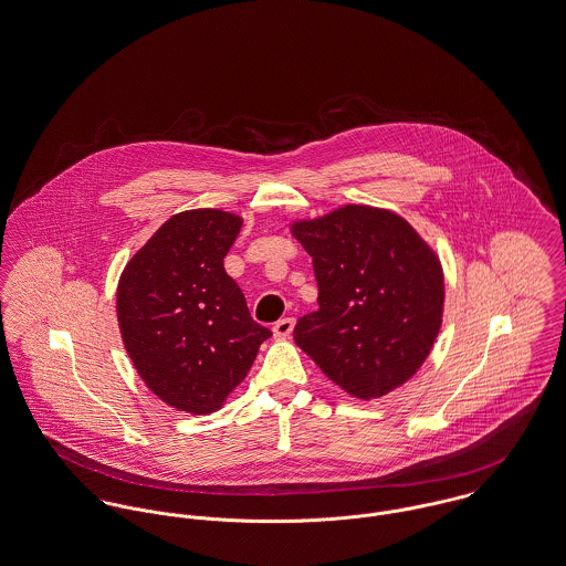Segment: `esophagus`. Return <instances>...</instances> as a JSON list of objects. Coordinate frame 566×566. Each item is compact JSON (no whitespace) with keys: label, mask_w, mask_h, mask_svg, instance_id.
I'll list each match as a JSON object with an SVG mask.
<instances>
[{"label":"esophagus","mask_w":566,"mask_h":566,"mask_svg":"<svg viewBox=\"0 0 566 566\" xmlns=\"http://www.w3.org/2000/svg\"><path fill=\"white\" fill-rule=\"evenodd\" d=\"M293 327H295V321L293 318H280L275 325H273V336L277 340H284L293 334Z\"/></svg>","instance_id":"obj_1"}]
</instances>
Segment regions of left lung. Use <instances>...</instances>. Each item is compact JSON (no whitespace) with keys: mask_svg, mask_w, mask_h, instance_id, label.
Listing matches in <instances>:
<instances>
[{"mask_svg":"<svg viewBox=\"0 0 566 566\" xmlns=\"http://www.w3.org/2000/svg\"><path fill=\"white\" fill-rule=\"evenodd\" d=\"M291 234L312 256L318 282V310L300 318L297 347L359 400L407 384L443 321L436 250L407 219L368 205L295 219Z\"/></svg>","mask_w":566,"mask_h":566,"instance_id":"1","label":"left lung"}]
</instances>
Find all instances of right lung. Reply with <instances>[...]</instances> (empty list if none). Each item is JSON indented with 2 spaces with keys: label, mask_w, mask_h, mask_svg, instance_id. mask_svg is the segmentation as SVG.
Masks as SVG:
<instances>
[{
  "label": "right lung",
  "mask_w": 566,
  "mask_h": 566,
  "mask_svg": "<svg viewBox=\"0 0 566 566\" xmlns=\"http://www.w3.org/2000/svg\"><path fill=\"white\" fill-rule=\"evenodd\" d=\"M241 226V216L223 209L176 213L118 280L116 314L130 361L148 390L185 413L223 407L271 336L223 269Z\"/></svg>",
  "instance_id": "right-lung-1"
}]
</instances>
